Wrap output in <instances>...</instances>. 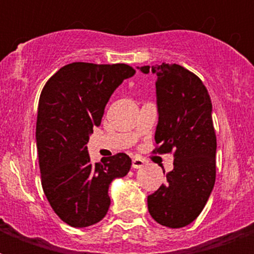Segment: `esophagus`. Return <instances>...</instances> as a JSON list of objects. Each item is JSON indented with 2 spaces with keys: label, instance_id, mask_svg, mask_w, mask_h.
I'll return each instance as SVG.
<instances>
[{
  "label": "esophagus",
  "instance_id": "esophagus-1",
  "mask_svg": "<svg viewBox=\"0 0 254 254\" xmlns=\"http://www.w3.org/2000/svg\"><path fill=\"white\" fill-rule=\"evenodd\" d=\"M131 166H133V169H141V167L145 166V161L141 158H133Z\"/></svg>",
  "mask_w": 254,
  "mask_h": 254
}]
</instances>
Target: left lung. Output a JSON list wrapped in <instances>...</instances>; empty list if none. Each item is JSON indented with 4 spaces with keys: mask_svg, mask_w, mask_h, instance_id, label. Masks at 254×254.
Returning <instances> with one entry per match:
<instances>
[{
    "mask_svg": "<svg viewBox=\"0 0 254 254\" xmlns=\"http://www.w3.org/2000/svg\"><path fill=\"white\" fill-rule=\"evenodd\" d=\"M138 68L149 73L150 67ZM151 72L157 76L159 115L153 153H173L174 169L166 183L147 196V208L161 225L182 228L200 215L215 185L212 104L203 81L185 67L162 63Z\"/></svg>",
    "mask_w": 254,
    "mask_h": 254,
    "instance_id": "obj_1",
    "label": "left lung"
}]
</instances>
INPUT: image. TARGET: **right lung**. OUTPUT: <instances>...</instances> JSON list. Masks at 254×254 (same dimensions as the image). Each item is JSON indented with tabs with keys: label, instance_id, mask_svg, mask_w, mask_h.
Returning a JSON list of instances; mask_svg holds the SVG:
<instances>
[{
	"label": "right lung",
	"instance_id": "add662e5",
	"mask_svg": "<svg viewBox=\"0 0 254 254\" xmlns=\"http://www.w3.org/2000/svg\"><path fill=\"white\" fill-rule=\"evenodd\" d=\"M134 73L121 63L75 62L54 73L42 89L35 131L42 187L54 212L71 227L99 223L111 205V182L130 170L125 153L93 163L87 143L112 93Z\"/></svg>",
	"mask_w": 254,
	"mask_h": 254
}]
</instances>
